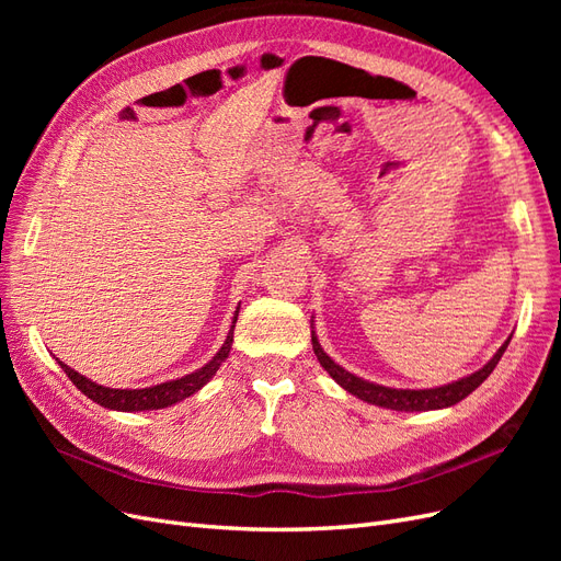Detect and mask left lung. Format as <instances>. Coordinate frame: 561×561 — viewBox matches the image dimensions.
I'll list each match as a JSON object with an SVG mask.
<instances>
[{"mask_svg":"<svg viewBox=\"0 0 561 561\" xmlns=\"http://www.w3.org/2000/svg\"><path fill=\"white\" fill-rule=\"evenodd\" d=\"M513 336H507L503 346L494 353V358H491L482 369L474 371V375L470 377H463L458 381H451L447 386H437V388H388V386H381V383H371V381H365L360 377L351 375V371H346L344 367H339L330 355L320 348L318 344V336L313 334L311 330V344H313V353L318 363L325 367L328 375L342 386L344 390H348L351 396L360 398L369 404H377V407H386V410H396V412H428V410H443V407H451L456 402H461L463 398H468L474 388H478L491 371H494V367L499 365L501 355L505 353L507 344H511Z\"/></svg>","mask_w":561,"mask_h":561,"instance_id":"left-lung-1","label":"left lung"}]
</instances>
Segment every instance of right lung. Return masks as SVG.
Listing matches in <instances>:
<instances>
[{"label":"right lung","mask_w":561,"mask_h":561,"mask_svg":"<svg viewBox=\"0 0 561 561\" xmlns=\"http://www.w3.org/2000/svg\"><path fill=\"white\" fill-rule=\"evenodd\" d=\"M241 309V304H239ZM239 309L233 313V322H231V330L227 334V342L222 344L215 353V358L203 365L201 369L192 371V375H186L182 379H173V381H165V383H157V386H149V388H107V386H100L91 379H87L79 371H75L72 367H67L65 363L58 360V365L62 367V371L70 381L81 390L83 396L91 398L93 402H98L100 407H107V410H116V412H147V410H163V407H171L184 398L194 396L196 390H201L206 386L213 377L215 371L219 369L227 360V355L231 351L233 344V328H236V318H239Z\"/></svg>","instance_id":"1"}]
</instances>
